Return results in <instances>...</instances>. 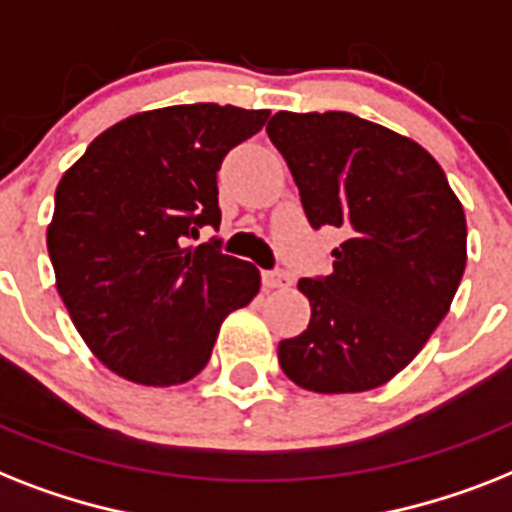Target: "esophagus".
<instances>
[{"label":"esophagus","mask_w":512,"mask_h":512,"mask_svg":"<svg viewBox=\"0 0 512 512\" xmlns=\"http://www.w3.org/2000/svg\"><path fill=\"white\" fill-rule=\"evenodd\" d=\"M292 284V278L284 270H263V286L265 289H284Z\"/></svg>","instance_id":"1"}]
</instances>
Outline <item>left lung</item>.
Wrapping results in <instances>:
<instances>
[{
    "instance_id": "8db88e82",
    "label": "left lung",
    "mask_w": 512,
    "mask_h": 512,
    "mask_svg": "<svg viewBox=\"0 0 512 512\" xmlns=\"http://www.w3.org/2000/svg\"><path fill=\"white\" fill-rule=\"evenodd\" d=\"M265 131L310 226L347 234L328 276L299 281L313 313L278 344V363L307 392L376 389L450 310L465 270L463 205L421 144L352 112H276Z\"/></svg>"
}]
</instances>
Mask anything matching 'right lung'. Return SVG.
I'll return each mask as SVG.
<instances>
[{
  "label": "right lung",
  "mask_w": 512,
  "mask_h": 512,
  "mask_svg": "<svg viewBox=\"0 0 512 512\" xmlns=\"http://www.w3.org/2000/svg\"><path fill=\"white\" fill-rule=\"evenodd\" d=\"M268 110L176 105L120 120L60 178L47 249L57 292L89 350L144 386L184 384L213 355L220 323L260 292V270L223 255V157Z\"/></svg>",
  "instance_id": "right-lung-1"
}]
</instances>
